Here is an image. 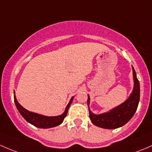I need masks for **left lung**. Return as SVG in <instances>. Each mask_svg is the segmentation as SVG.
Masks as SVG:
<instances>
[{
    "label": "left lung",
    "instance_id": "8db88e82",
    "mask_svg": "<svg viewBox=\"0 0 152 152\" xmlns=\"http://www.w3.org/2000/svg\"><path fill=\"white\" fill-rule=\"evenodd\" d=\"M134 79V88L132 94L124 102L115 108L104 113H93L89 109L90 98L88 95V107L89 110V118L91 122L99 127L104 129H116L126 124L132 116L137 108L140 100V83L136 76V72L132 66Z\"/></svg>",
    "mask_w": 152,
    "mask_h": 152
}]
</instances>
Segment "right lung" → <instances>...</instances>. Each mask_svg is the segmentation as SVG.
<instances>
[{"mask_svg":"<svg viewBox=\"0 0 152 152\" xmlns=\"http://www.w3.org/2000/svg\"><path fill=\"white\" fill-rule=\"evenodd\" d=\"M73 98H74V96H72L71 98V99H70L69 104H67L64 113L63 114H61L60 115H58V116H45V115H40V114L36 113L30 112V111L25 109L23 106H21L19 104L15 95L14 96L15 105H16L17 108H18L20 113L21 114L22 116L28 122L34 126L39 128H43V129L54 127V126H58V125L61 124L63 122L64 119V118L67 115L69 107L70 104L72 102Z\"/></svg>","mask_w":152,"mask_h":152,"instance_id":"1","label":"right lung"}]
</instances>
